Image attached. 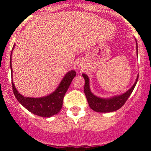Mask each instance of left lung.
I'll return each mask as SVG.
<instances>
[{
    "label": "left lung",
    "instance_id": "left-lung-1",
    "mask_svg": "<svg viewBox=\"0 0 151 151\" xmlns=\"http://www.w3.org/2000/svg\"><path fill=\"white\" fill-rule=\"evenodd\" d=\"M137 52H138L137 45ZM83 77L85 79L84 92L90 107L93 110L97 112H111L118 110L121 106H123L125 102L127 101L128 98L132 94L133 90L134 89V87L136 86L137 83L139 76H137L136 82L129 91H126L122 95L115 96L112 97L110 99L99 98V97H97L96 96L93 95L91 93V89H90L89 78L85 74H83Z\"/></svg>",
    "mask_w": 151,
    "mask_h": 151
}]
</instances>
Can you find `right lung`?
<instances>
[{
	"label": "right lung",
	"mask_w": 151,
	"mask_h": 151,
	"mask_svg": "<svg viewBox=\"0 0 151 151\" xmlns=\"http://www.w3.org/2000/svg\"><path fill=\"white\" fill-rule=\"evenodd\" d=\"M12 60V55L10 58V67L12 73V63H11L12 60ZM75 76V71L71 70L68 71L63 77L57 89L52 93L45 97H41V98H30V97L23 96L20 93H19L13 82H12V89L17 101L28 111L39 116L50 118L58 113L61 109L62 106H63V97Z\"/></svg>",
	"instance_id": "obj_1"
}]
</instances>
